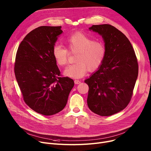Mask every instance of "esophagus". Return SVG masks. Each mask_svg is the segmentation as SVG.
Returning <instances> with one entry per match:
<instances>
[{"label": "esophagus", "instance_id": "esophagus-1", "mask_svg": "<svg viewBox=\"0 0 151 151\" xmlns=\"http://www.w3.org/2000/svg\"><path fill=\"white\" fill-rule=\"evenodd\" d=\"M74 82H75V83L76 84H80V83H81V81H80V80H75L74 81Z\"/></svg>", "mask_w": 151, "mask_h": 151}]
</instances>
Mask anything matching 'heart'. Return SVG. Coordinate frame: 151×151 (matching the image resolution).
Segmentation results:
<instances>
[{
  "label": "heart",
  "mask_w": 151,
  "mask_h": 151,
  "mask_svg": "<svg viewBox=\"0 0 151 151\" xmlns=\"http://www.w3.org/2000/svg\"><path fill=\"white\" fill-rule=\"evenodd\" d=\"M66 45L70 53H76L75 63L67 67L63 71L64 75L70 78H81L88 70L90 71L97 70L105 58L106 48L105 44L83 33L71 34L67 39ZM68 50L58 44L53 46L52 55L59 66H64L67 63L69 56Z\"/></svg>",
  "instance_id": "b5f03b06"
}]
</instances>
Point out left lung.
I'll use <instances>...</instances> for the list:
<instances>
[{"mask_svg": "<svg viewBox=\"0 0 151 151\" xmlns=\"http://www.w3.org/2000/svg\"><path fill=\"white\" fill-rule=\"evenodd\" d=\"M89 29L102 36L106 53L100 68L84 81L89 86L87 102L94 113L111 116L131 100L138 75V60L129 39L115 27L93 25Z\"/></svg>", "mask_w": 151, "mask_h": 151, "instance_id": "1", "label": "left lung"}]
</instances>
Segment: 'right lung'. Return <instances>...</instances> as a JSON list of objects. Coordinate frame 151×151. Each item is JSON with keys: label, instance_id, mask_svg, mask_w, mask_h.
Returning <instances> with one entry per match:
<instances>
[{"label": "right lung", "instance_id": "1", "mask_svg": "<svg viewBox=\"0 0 151 151\" xmlns=\"http://www.w3.org/2000/svg\"><path fill=\"white\" fill-rule=\"evenodd\" d=\"M61 26H40L21 42L16 54L14 74L24 101L44 116L56 114L65 108L74 81L63 77L52 50Z\"/></svg>", "mask_w": 151, "mask_h": 151}]
</instances>
